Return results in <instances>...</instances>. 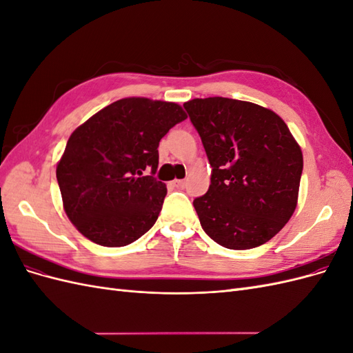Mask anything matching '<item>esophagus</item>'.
<instances>
[{
  "instance_id": "1",
  "label": "esophagus",
  "mask_w": 353,
  "mask_h": 353,
  "mask_svg": "<svg viewBox=\"0 0 353 353\" xmlns=\"http://www.w3.org/2000/svg\"><path fill=\"white\" fill-rule=\"evenodd\" d=\"M172 185L175 188H184L185 187V181L184 179H175L174 183H172Z\"/></svg>"
}]
</instances>
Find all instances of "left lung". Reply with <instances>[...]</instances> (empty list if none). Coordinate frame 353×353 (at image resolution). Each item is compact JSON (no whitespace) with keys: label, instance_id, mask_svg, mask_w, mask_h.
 <instances>
[{"label":"left lung","instance_id":"8db88e82","mask_svg":"<svg viewBox=\"0 0 353 353\" xmlns=\"http://www.w3.org/2000/svg\"><path fill=\"white\" fill-rule=\"evenodd\" d=\"M212 166L208 193L193 205L208 236L248 250L279 234L297 206L303 156L275 112L223 97L184 103Z\"/></svg>","mask_w":353,"mask_h":353}]
</instances>
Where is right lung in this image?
I'll return each mask as SVG.
<instances>
[{
    "instance_id": "add662e5",
    "label": "right lung",
    "mask_w": 353,
    "mask_h": 353,
    "mask_svg": "<svg viewBox=\"0 0 353 353\" xmlns=\"http://www.w3.org/2000/svg\"><path fill=\"white\" fill-rule=\"evenodd\" d=\"M184 119L176 103L130 97L109 104L72 132L56 175L63 209L83 237L122 248L154 225L168 193L154 178L159 141Z\"/></svg>"
}]
</instances>
